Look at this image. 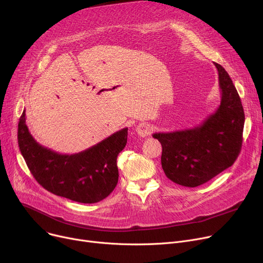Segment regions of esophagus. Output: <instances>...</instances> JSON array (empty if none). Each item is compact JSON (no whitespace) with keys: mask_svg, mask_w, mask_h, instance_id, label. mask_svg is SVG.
Here are the masks:
<instances>
[{"mask_svg":"<svg viewBox=\"0 0 263 263\" xmlns=\"http://www.w3.org/2000/svg\"><path fill=\"white\" fill-rule=\"evenodd\" d=\"M150 132H151V129L146 123H141L136 128V133L139 134V136H141V137L148 136L150 134Z\"/></svg>","mask_w":263,"mask_h":263,"instance_id":"1","label":"esophagus"}]
</instances>
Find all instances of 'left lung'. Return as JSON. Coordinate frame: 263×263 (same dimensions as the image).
I'll return each mask as SVG.
<instances>
[{
	"instance_id": "left-lung-1",
	"label": "left lung",
	"mask_w": 263,
	"mask_h": 263,
	"mask_svg": "<svg viewBox=\"0 0 263 263\" xmlns=\"http://www.w3.org/2000/svg\"><path fill=\"white\" fill-rule=\"evenodd\" d=\"M214 65L222 95L215 112L194 128L153 135L162 145L165 175L183 186L208 182L230 167L241 151L245 116L240 96L225 69Z\"/></svg>"
}]
</instances>
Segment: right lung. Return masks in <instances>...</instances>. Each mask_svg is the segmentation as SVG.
I'll return each instance as SVG.
<instances>
[{
    "instance_id": "obj_1",
    "label": "right lung",
    "mask_w": 263,
    "mask_h": 263,
    "mask_svg": "<svg viewBox=\"0 0 263 263\" xmlns=\"http://www.w3.org/2000/svg\"><path fill=\"white\" fill-rule=\"evenodd\" d=\"M128 128L74 155H62L41 146L25 123V112L18 124V144L36 181L53 194L82 203L107 197L118 182L117 156L126 147Z\"/></svg>"
}]
</instances>
